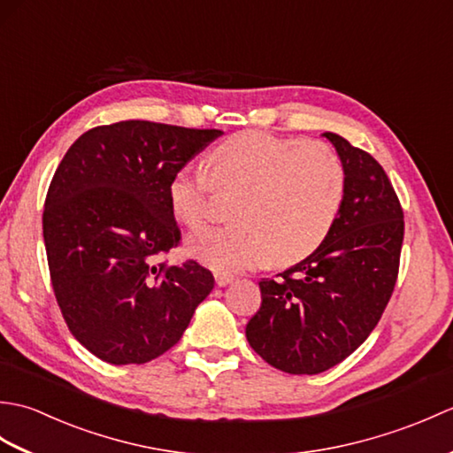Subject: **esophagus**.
Segmentation results:
<instances>
[{
	"mask_svg": "<svg viewBox=\"0 0 453 453\" xmlns=\"http://www.w3.org/2000/svg\"><path fill=\"white\" fill-rule=\"evenodd\" d=\"M214 278H216V284H218L219 288H224V286L234 282V274H227V273H216Z\"/></svg>",
	"mask_w": 453,
	"mask_h": 453,
	"instance_id": "obj_1",
	"label": "esophagus"
}]
</instances>
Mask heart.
I'll list each match as a JSON object with an SVG mask.
<instances>
[{"label": "heart", "mask_w": 453, "mask_h": 453, "mask_svg": "<svg viewBox=\"0 0 453 453\" xmlns=\"http://www.w3.org/2000/svg\"><path fill=\"white\" fill-rule=\"evenodd\" d=\"M210 175L182 165L167 182L171 214L187 227L206 216L211 187L242 190L232 208L235 226L204 227L188 237L187 251L218 273L294 265L319 247L339 216L344 169L321 142L278 138L249 130L210 151Z\"/></svg>", "instance_id": "obj_1"}]
</instances>
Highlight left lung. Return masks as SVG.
Segmentation results:
<instances>
[{"mask_svg":"<svg viewBox=\"0 0 453 453\" xmlns=\"http://www.w3.org/2000/svg\"><path fill=\"white\" fill-rule=\"evenodd\" d=\"M344 169V198L331 234L276 280L263 278L261 310L245 326L265 362L296 375L333 368L368 339L395 288L403 210L370 153L325 132Z\"/></svg>","mask_w":453,"mask_h":453,"instance_id":"8db88e82","label":"left lung"}]
</instances>
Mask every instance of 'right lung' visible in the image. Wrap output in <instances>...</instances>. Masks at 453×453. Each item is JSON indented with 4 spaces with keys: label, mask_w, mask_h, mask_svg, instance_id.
<instances>
[{
    "label": "right lung",
    "mask_w": 453,
    "mask_h": 453,
    "mask_svg": "<svg viewBox=\"0 0 453 453\" xmlns=\"http://www.w3.org/2000/svg\"><path fill=\"white\" fill-rule=\"evenodd\" d=\"M221 134L124 120L81 134L58 165L42 216L48 268L67 326L97 358H157L214 288L196 261H156L180 239L171 175Z\"/></svg>",
    "instance_id": "add662e5"
}]
</instances>
